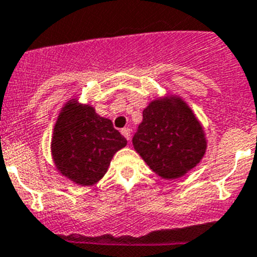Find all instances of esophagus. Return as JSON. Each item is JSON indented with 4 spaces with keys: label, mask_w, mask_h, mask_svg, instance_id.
Here are the masks:
<instances>
[{
    "label": "esophagus",
    "mask_w": 257,
    "mask_h": 257,
    "mask_svg": "<svg viewBox=\"0 0 257 257\" xmlns=\"http://www.w3.org/2000/svg\"><path fill=\"white\" fill-rule=\"evenodd\" d=\"M121 134L124 136V138L127 139V141H130V139H131V130H130V128H128V127H124V128H122Z\"/></svg>",
    "instance_id": "esophagus-1"
}]
</instances>
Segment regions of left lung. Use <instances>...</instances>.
I'll return each mask as SVG.
<instances>
[{
    "instance_id": "8db88e82",
    "label": "left lung",
    "mask_w": 257,
    "mask_h": 257,
    "mask_svg": "<svg viewBox=\"0 0 257 257\" xmlns=\"http://www.w3.org/2000/svg\"><path fill=\"white\" fill-rule=\"evenodd\" d=\"M133 144L150 169L164 178L185 175L201 161L206 149L201 124L176 96L153 100L145 108Z\"/></svg>"
}]
</instances>
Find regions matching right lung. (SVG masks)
Segmentation results:
<instances>
[{
  "mask_svg": "<svg viewBox=\"0 0 257 257\" xmlns=\"http://www.w3.org/2000/svg\"><path fill=\"white\" fill-rule=\"evenodd\" d=\"M126 144L110 119L98 116L90 105L70 100L56 122L52 155L63 176L89 186L105 175L114 153Z\"/></svg>",
  "mask_w": 257,
  "mask_h": 257,
  "instance_id": "obj_1",
  "label": "right lung"
}]
</instances>
